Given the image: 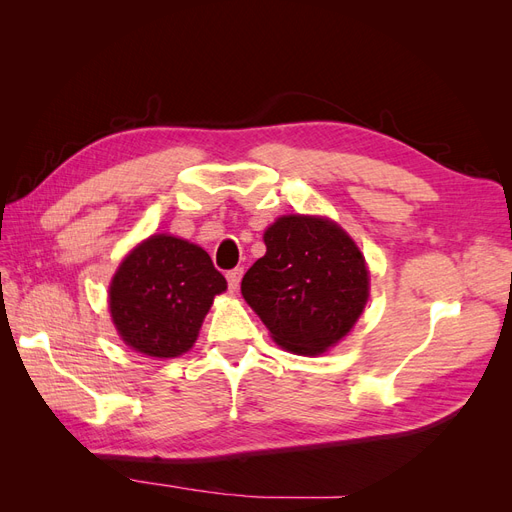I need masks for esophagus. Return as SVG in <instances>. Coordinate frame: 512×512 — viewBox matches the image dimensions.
Listing matches in <instances>:
<instances>
[{
	"mask_svg": "<svg viewBox=\"0 0 512 512\" xmlns=\"http://www.w3.org/2000/svg\"><path fill=\"white\" fill-rule=\"evenodd\" d=\"M241 277H243V269H230L228 273H226V280H228V288H230V292H235L237 288H239V282H241Z\"/></svg>",
	"mask_w": 512,
	"mask_h": 512,
	"instance_id": "1",
	"label": "esophagus"
}]
</instances>
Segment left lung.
Returning <instances> with one entry per match:
<instances>
[{"label": "left lung", "instance_id": "left-lung-1", "mask_svg": "<svg viewBox=\"0 0 512 512\" xmlns=\"http://www.w3.org/2000/svg\"><path fill=\"white\" fill-rule=\"evenodd\" d=\"M267 254L247 269L243 299L282 348L314 356L361 316L369 275L359 247L337 224L284 215L265 232Z\"/></svg>", "mask_w": 512, "mask_h": 512}]
</instances>
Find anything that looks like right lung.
Returning a JSON list of instances; mask_svg holds the SVG:
<instances>
[{"label": "right lung", "instance_id": "obj_1", "mask_svg": "<svg viewBox=\"0 0 512 512\" xmlns=\"http://www.w3.org/2000/svg\"><path fill=\"white\" fill-rule=\"evenodd\" d=\"M224 275L194 243L156 235L121 262L113 277L111 316L136 352L170 359L190 350Z\"/></svg>", "mask_w": 512, "mask_h": 512}]
</instances>
